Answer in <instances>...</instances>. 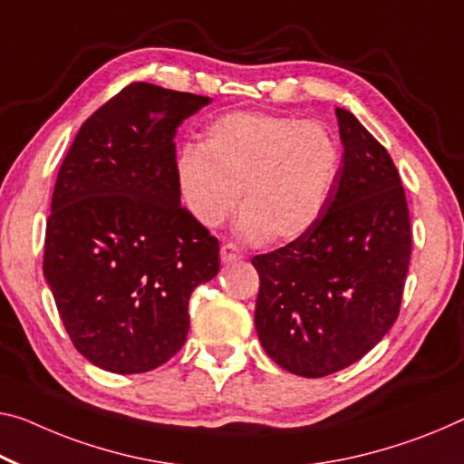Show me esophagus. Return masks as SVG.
<instances>
[{"label": "esophagus", "mask_w": 464, "mask_h": 464, "mask_svg": "<svg viewBox=\"0 0 464 464\" xmlns=\"http://www.w3.org/2000/svg\"><path fill=\"white\" fill-rule=\"evenodd\" d=\"M219 256H222L224 263L240 261L242 259V251H240L237 245H234V242H226V245H222V248H219Z\"/></svg>", "instance_id": "esophagus-1"}]
</instances>
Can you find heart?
<instances>
[{
	"label": "heart",
	"instance_id": "1",
	"mask_svg": "<svg viewBox=\"0 0 464 464\" xmlns=\"http://www.w3.org/2000/svg\"><path fill=\"white\" fill-rule=\"evenodd\" d=\"M340 147L324 124L263 111H230L187 147L176 176L188 211L216 227L237 208L246 240H292L322 216L340 172Z\"/></svg>",
	"mask_w": 464,
	"mask_h": 464
}]
</instances>
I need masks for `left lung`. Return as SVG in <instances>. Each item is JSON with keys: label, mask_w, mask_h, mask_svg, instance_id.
Masks as SVG:
<instances>
[{"label": "left lung", "mask_w": 464, "mask_h": 464, "mask_svg": "<svg viewBox=\"0 0 464 464\" xmlns=\"http://www.w3.org/2000/svg\"><path fill=\"white\" fill-rule=\"evenodd\" d=\"M336 116L344 153L324 213L296 240L251 261L261 346L303 377L336 373L386 336L411 261L409 205L394 161L351 111Z\"/></svg>", "instance_id": "1"}]
</instances>
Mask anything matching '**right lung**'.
Instances as JSON below:
<instances>
[{"instance_id": "add662e5", "label": "right lung", "mask_w": 464, "mask_h": 464, "mask_svg": "<svg viewBox=\"0 0 464 464\" xmlns=\"http://www.w3.org/2000/svg\"><path fill=\"white\" fill-rule=\"evenodd\" d=\"M209 97L132 82L81 126L60 168L43 274L70 340L111 373L180 351L188 298L219 272V242L180 205L176 128Z\"/></svg>"}]
</instances>
